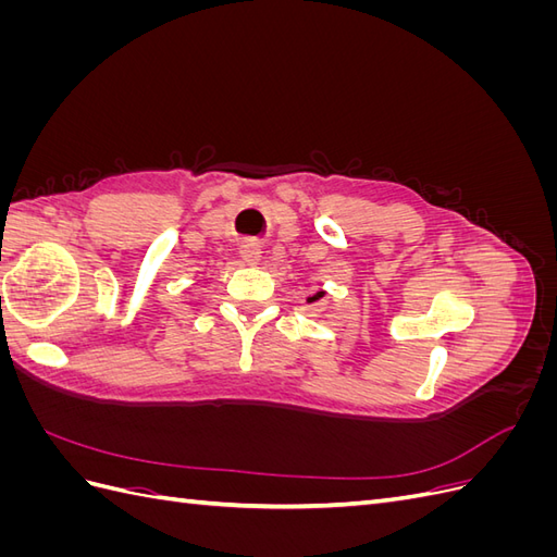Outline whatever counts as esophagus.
Wrapping results in <instances>:
<instances>
[{"mask_svg": "<svg viewBox=\"0 0 557 557\" xmlns=\"http://www.w3.org/2000/svg\"><path fill=\"white\" fill-rule=\"evenodd\" d=\"M242 258L246 264H258L260 262V248L256 244H246L242 250Z\"/></svg>", "mask_w": 557, "mask_h": 557, "instance_id": "obj_1", "label": "esophagus"}]
</instances>
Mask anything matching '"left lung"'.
<instances>
[{
  "label": "left lung",
  "mask_w": 557,
  "mask_h": 557,
  "mask_svg": "<svg viewBox=\"0 0 557 557\" xmlns=\"http://www.w3.org/2000/svg\"><path fill=\"white\" fill-rule=\"evenodd\" d=\"M320 297H325V293H323V290H320V293H315V295H313V297H309L307 301H309V305H311V301H318Z\"/></svg>",
  "instance_id": "left-lung-1"
}]
</instances>
